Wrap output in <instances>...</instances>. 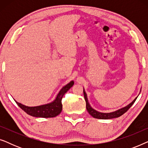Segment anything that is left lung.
Wrapping results in <instances>:
<instances>
[{"mask_svg":"<svg viewBox=\"0 0 148 148\" xmlns=\"http://www.w3.org/2000/svg\"><path fill=\"white\" fill-rule=\"evenodd\" d=\"M141 92V91H140ZM84 98H85V100H86V108H87V110H88V112H89V114H90L91 116L94 117V118H96V119H114V118H118V117L121 116V115H123V114H125V112H127V110H129V108H131V106L134 104V102H135V100H137V97H136L134 100H133L132 102H131L130 104H129L128 105H127L126 106L123 107V108H121L120 109H119V110H116L114 111V112H98V111H97L96 110H94V108H92L90 106V103L88 102V96H87V94L86 92H85L84 89Z\"/></svg>","mask_w":148,"mask_h":148,"instance_id":"1","label":"left lung"}]
</instances>
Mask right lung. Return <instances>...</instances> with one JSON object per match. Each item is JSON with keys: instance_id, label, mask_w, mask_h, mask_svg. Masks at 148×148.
Returning <instances> with one entry per match:
<instances>
[{"instance_id": "1", "label": "right lung", "mask_w": 148, "mask_h": 148, "mask_svg": "<svg viewBox=\"0 0 148 148\" xmlns=\"http://www.w3.org/2000/svg\"><path fill=\"white\" fill-rule=\"evenodd\" d=\"M74 85V82L71 81L66 86L62 87L58 93L55 99L52 102L48 104L40 105L38 106H27L15 101L17 104L22 110L30 116L42 118H52L55 117L61 112L62 105L61 100L64 94Z\"/></svg>"}]
</instances>
